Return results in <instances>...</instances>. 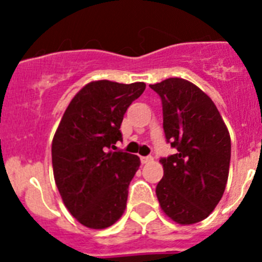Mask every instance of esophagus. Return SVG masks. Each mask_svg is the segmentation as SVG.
<instances>
[{
  "label": "esophagus",
  "mask_w": 262,
  "mask_h": 262,
  "mask_svg": "<svg viewBox=\"0 0 262 262\" xmlns=\"http://www.w3.org/2000/svg\"><path fill=\"white\" fill-rule=\"evenodd\" d=\"M152 160H154V157H152V156H144V157H140V161H142V164H148V163H151Z\"/></svg>",
  "instance_id": "obj_1"
}]
</instances>
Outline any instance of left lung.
<instances>
[{
  "mask_svg": "<svg viewBox=\"0 0 262 262\" xmlns=\"http://www.w3.org/2000/svg\"><path fill=\"white\" fill-rule=\"evenodd\" d=\"M161 98L166 142L177 154L163 157L156 186L161 210L178 224L203 221L223 196L228 180L231 138L216 106L184 78L149 85Z\"/></svg>",
  "mask_w": 262,
  "mask_h": 262,
  "instance_id": "obj_1",
  "label": "left lung"
}]
</instances>
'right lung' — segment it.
Here are the masks:
<instances>
[{"label": "right lung", "mask_w": 262, "mask_h": 262, "mask_svg": "<svg viewBox=\"0 0 262 262\" xmlns=\"http://www.w3.org/2000/svg\"><path fill=\"white\" fill-rule=\"evenodd\" d=\"M144 82L92 81L73 97L52 140V168L61 200L82 226L103 230L126 210L136 155L108 151L122 140L120 124Z\"/></svg>", "instance_id": "right-lung-1"}]
</instances>
